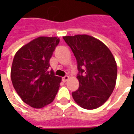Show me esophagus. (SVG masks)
Returning a JSON list of instances; mask_svg holds the SVG:
<instances>
[{
  "instance_id": "34e87169",
  "label": "esophagus",
  "mask_w": 134,
  "mask_h": 134,
  "mask_svg": "<svg viewBox=\"0 0 134 134\" xmlns=\"http://www.w3.org/2000/svg\"><path fill=\"white\" fill-rule=\"evenodd\" d=\"M68 79H69V77H68V76H64V77H62V81L66 82Z\"/></svg>"
}]
</instances>
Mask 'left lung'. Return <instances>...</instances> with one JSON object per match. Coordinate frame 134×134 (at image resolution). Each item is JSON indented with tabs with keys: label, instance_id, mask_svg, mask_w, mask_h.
<instances>
[{
	"label": "left lung",
	"instance_id": "1",
	"mask_svg": "<svg viewBox=\"0 0 134 134\" xmlns=\"http://www.w3.org/2000/svg\"><path fill=\"white\" fill-rule=\"evenodd\" d=\"M75 57L80 82L72 93L73 99L85 109H96L105 103L113 93L117 78V65L105 44L90 36L63 37Z\"/></svg>",
	"mask_w": 134,
	"mask_h": 134
}]
</instances>
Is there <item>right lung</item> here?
I'll list each match as a JSON object with an SVG mask.
<instances>
[{"mask_svg":"<svg viewBox=\"0 0 134 134\" xmlns=\"http://www.w3.org/2000/svg\"><path fill=\"white\" fill-rule=\"evenodd\" d=\"M59 43L57 37L41 36L22 47L14 56L10 77L13 87L25 103L41 108L51 103L61 77L49 68V60Z\"/></svg>","mask_w":134,"mask_h":134,"instance_id":"right-lung-1","label":"right lung"}]
</instances>
